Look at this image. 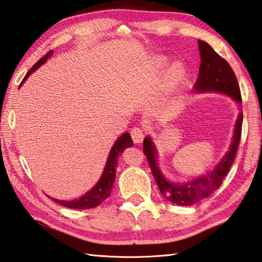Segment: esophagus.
<instances>
[{"mask_svg":"<svg viewBox=\"0 0 262 262\" xmlns=\"http://www.w3.org/2000/svg\"><path fill=\"white\" fill-rule=\"evenodd\" d=\"M130 134H132V138H133L134 143L139 144V143L143 142V139H144V132H143V129L138 128V127H135V128L132 129Z\"/></svg>","mask_w":262,"mask_h":262,"instance_id":"obj_1","label":"esophagus"}]
</instances>
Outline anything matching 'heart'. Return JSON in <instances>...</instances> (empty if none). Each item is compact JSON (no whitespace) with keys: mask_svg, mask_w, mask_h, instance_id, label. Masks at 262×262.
<instances>
[{"mask_svg":"<svg viewBox=\"0 0 262 262\" xmlns=\"http://www.w3.org/2000/svg\"><path fill=\"white\" fill-rule=\"evenodd\" d=\"M182 76H183V70H182L181 66L175 64L172 67L171 71H169V81H171L174 86V84H176L180 81Z\"/></svg>","mask_w":262,"mask_h":262,"instance_id":"1","label":"heart"}]
</instances>
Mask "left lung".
<instances>
[{"mask_svg": "<svg viewBox=\"0 0 262 262\" xmlns=\"http://www.w3.org/2000/svg\"><path fill=\"white\" fill-rule=\"evenodd\" d=\"M201 56L199 77L194 84L195 93H221L231 97L241 107V93L234 72L226 59L219 56L210 45L198 40ZM243 114L240 112L235 121L232 142L230 148L221 161L216 164L213 171L201 175L186 183H174L163 175L157 164V149L150 136L145 137L143 143L144 154L153 173L156 184L161 193L172 203L179 205H192L220 187L223 179L234 162L236 150L241 138Z\"/></svg>", "mask_w": 262, "mask_h": 262, "instance_id": "left-lung-1", "label": "left lung"}]
</instances>
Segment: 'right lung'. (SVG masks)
<instances>
[{"mask_svg": "<svg viewBox=\"0 0 262 262\" xmlns=\"http://www.w3.org/2000/svg\"><path fill=\"white\" fill-rule=\"evenodd\" d=\"M52 53H53L52 50L49 51L43 58H41L39 61L29 70L26 77L23 78L22 82L20 83V87L22 86V83L27 80L28 77L32 74V72H34L36 69H38L40 66L43 64L49 59V57L52 56ZM133 144L134 143L132 141L129 133H124L123 135L119 136L116 139V142H115V144L113 145V147L111 149V153H109L106 166L103 168V172L101 174V178L99 179L98 182H97L96 185L86 194H83L81 198L71 200V201H63V200H58V199H52V200L54 202H57L59 204L66 206V208H70V209L86 210V209H91V208H96V206H98L102 201H105L109 195H111L112 188L115 183V179H116V167L118 164L119 155L123 153L125 148L132 147Z\"/></svg>", "mask_w": 262, "mask_h": 262, "instance_id": "obj_1", "label": "right lung"}]
</instances>
